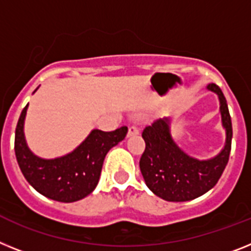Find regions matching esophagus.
<instances>
[{
	"label": "esophagus",
	"instance_id": "1",
	"mask_svg": "<svg viewBox=\"0 0 251 251\" xmlns=\"http://www.w3.org/2000/svg\"><path fill=\"white\" fill-rule=\"evenodd\" d=\"M139 132H140V130H139L138 126L135 125H131L129 127V132H127V136H135V135H139Z\"/></svg>",
	"mask_w": 251,
	"mask_h": 251
}]
</instances>
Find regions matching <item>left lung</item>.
<instances>
[{
    "label": "left lung",
    "instance_id": "1",
    "mask_svg": "<svg viewBox=\"0 0 251 251\" xmlns=\"http://www.w3.org/2000/svg\"><path fill=\"white\" fill-rule=\"evenodd\" d=\"M207 88L218 96L222 125L226 129V144L218 155L207 161L187 155L174 142L166 117L154 120L143 130L145 149L139 162L140 171L147 186L167 201H187L201 197L218 182L228 162L232 124L226 98L216 84Z\"/></svg>",
    "mask_w": 251,
    "mask_h": 251
}]
</instances>
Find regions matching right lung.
<instances>
[{
	"label": "right lung",
	"instance_id": "right-lung-1",
	"mask_svg": "<svg viewBox=\"0 0 251 251\" xmlns=\"http://www.w3.org/2000/svg\"><path fill=\"white\" fill-rule=\"evenodd\" d=\"M28 104L22 111L15 130V154L24 177L44 197L73 203L89 195L100 181L103 161L112 147L124 140L127 127L115 131L93 130L76 149L64 157L43 159L34 155L24 138Z\"/></svg>",
	"mask_w": 251,
	"mask_h": 251
}]
</instances>
